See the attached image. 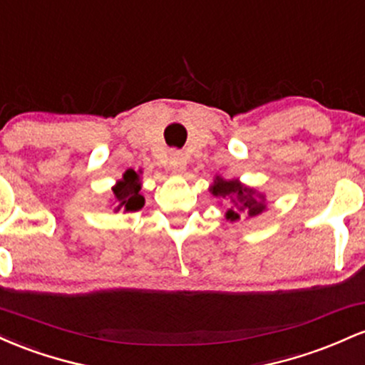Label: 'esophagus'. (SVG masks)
I'll return each mask as SVG.
<instances>
[{
  "mask_svg": "<svg viewBox=\"0 0 365 365\" xmlns=\"http://www.w3.org/2000/svg\"><path fill=\"white\" fill-rule=\"evenodd\" d=\"M186 157H184L182 151L179 150H170L169 151V169L174 172H182L186 169Z\"/></svg>",
  "mask_w": 365,
  "mask_h": 365,
  "instance_id": "esophagus-1",
  "label": "esophagus"
}]
</instances>
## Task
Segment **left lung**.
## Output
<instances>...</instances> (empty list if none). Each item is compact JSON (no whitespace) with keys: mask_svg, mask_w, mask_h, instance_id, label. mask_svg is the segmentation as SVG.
<instances>
[{"mask_svg":"<svg viewBox=\"0 0 365 365\" xmlns=\"http://www.w3.org/2000/svg\"><path fill=\"white\" fill-rule=\"evenodd\" d=\"M214 195L222 196L224 200L229 202V210L226 217L229 220H237L240 214H247L248 217L259 215L262 210H265L264 196L257 195L255 191L250 187L241 186L237 181H224V179L217 178L214 186H212Z\"/></svg>","mask_w":365,"mask_h":365,"instance_id":"obj_1","label":"left lung"}]
</instances>
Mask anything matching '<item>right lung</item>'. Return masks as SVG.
<instances>
[{"instance_id":"right-lung-1","label":"right lung","mask_w":365,"mask_h":365,"mask_svg":"<svg viewBox=\"0 0 365 365\" xmlns=\"http://www.w3.org/2000/svg\"><path fill=\"white\" fill-rule=\"evenodd\" d=\"M141 190V182H139V175L133 169L124 174V179L113 187V193L118 202V208L124 207L128 212H136L145 205V198L139 195Z\"/></svg>"}]
</instances>
